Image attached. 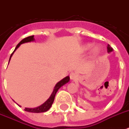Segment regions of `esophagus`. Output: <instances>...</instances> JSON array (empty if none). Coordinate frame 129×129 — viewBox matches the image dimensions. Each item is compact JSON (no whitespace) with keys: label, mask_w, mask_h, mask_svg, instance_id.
<instances>
[{"label":"esophagus","mask_w":129,"mask_h":129,"mask_svg":"<svg viewBox=\"0 0 129 129\" xmlns=\"http://www.w3.org/2000/svg\"><path fill=\"white\" fill-rule=\"evenodd\" d=\"M70 79L71 80H75V79L77 78V77H78V76H77V74H76V73H71L70 74Z\"/></svg>","instance_id":"esophagus-1"}]
</instances>
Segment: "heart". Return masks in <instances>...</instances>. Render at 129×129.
<instances>
[{"label": "heart", "instance_id": "b5f03b06", "mask_svg": "<svg viewBox=\"0 0 129 129\" xmlns=\"http://www.w3.org/2000/svg\"><path fill=\"white\" fill-rule=\"evenodd\" d=\"M90 47H91V44H90V43L84 44V45H82V51H88V49L90 48ZM100 47L98 46V45H94V46L92 47V49H91L90 53L92 55H96L100 52Z\"/></svg>", "mask_w": 129, "mask_h": 129}]
</instances>
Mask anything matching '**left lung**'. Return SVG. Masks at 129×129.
<instances>
[{
    "label": "left lung",
    "instance_id": "obj_1",
    "mask_svg": "<svg viewBox=\"0 0 129 129\" xmlns=\"http://www.w3.org/2000/svg\"><path fill=\"white\" fill-rule=\"evenodd\" d=\"M107 49H108V52H111L112 51H113L112 48L110 46V45H108V47H107Z\"/></svg>",
    "mask_w": 129,
    "mask_h": 129
}]
</instances>
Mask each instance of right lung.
Listing matches in <instances>:
<instances>
[{
	"instance_id": "add662e5",
	"label": "right lung",
	"mask_w": 129,
	"mask_h": 129,
	"mask_svg": "<svg viewBox=\"0 0 129 129\" xmlns=\"http://www.w3.org/2000/svg\"><path fill=\"white\" fill-rule=\"evenodd\" d=\"M34 41V35H31V36H29V37H27L25 39H23L22 41L19 43V44L17 45V47H15V49L14 50L13 53H12V54L11 55V57H10V59H9V61L11 59V57L13 55V54L14 53L16 49H17L18 47H19L20 45H21L22 43H27V42H30V41ZM70 81V77L67 76L66 78L61 80V81H59V82L57 83V84L55 85V86L54 87V89H53V91L52 94L50 96V97L49 98V99L47 100L46 102H44L42 105L41 106H38L37 108H25V111H27V112H35V113H39V112H46L47 110L51 108V106L52 105L53 102L54 101L55 99V94H56L57 92V90L59 89V88L61 87L62 86H63L64 84H66V83H68Z\"/></svg>"
}]
</instances>
